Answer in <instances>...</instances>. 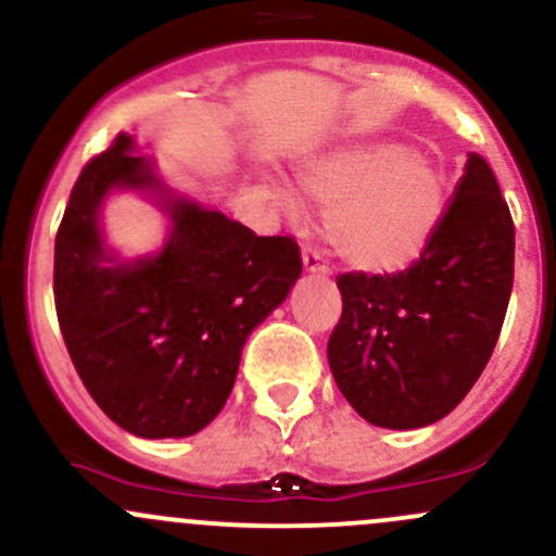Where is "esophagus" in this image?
Masks as SVG:
<instances>
[{
    "label": "esophagus",
    "mask_w": 556,
    "mask_h": 556,
    "mask_svg": "<svg viewBox=\"0 0 556 556\" xmlns=\"http://www.w3.org/2000/svg\"><path fill=\"white\" fill-rule=\"evenodd\" d=\"M303 271L317 274V277H330V266H327L323 255L312 248H303Z\"/></svg>",
    "instance_id": "1"
}]
</instances>
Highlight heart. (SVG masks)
<instances>
[{
  "mask_svg": "<svg viewBox=\"0 0 556 556\" xmlns=\"http://www.w3.org/2000/svg\"><path fill=\"white\" fill-rule=\"evenodd\" d=\"M298 186L327 210L325 239L343 266L370 277L410 268L434 239L447 204L437 160L400 140H362L306 162Z\"/></svg>",
  "mask_w": 556,
  "mask_h": 556,
  "instance_id": "1",
  "label": "heart"
}]
</instances>
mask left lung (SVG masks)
<instances>
[{
    "mask_svg": "<svg viewBox=\"0 0 556 556\" xmlns=\"http://www.w3.org/2000/svg\"><path fill=\"white\" fill-rule=\"evenodd\" d=\"M514 224L498 180L469 154L426 253L389 277L341 274L327 343L338 389L367 424L420 429L482 376L509 306Z\"/></svg>",
    "mask_w": 556,
    "mask_h": 556,
    "instance_id": "8db88e82",
    "label": "left lung"
}]
</instances>
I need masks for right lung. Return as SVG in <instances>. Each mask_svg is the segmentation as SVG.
<instances>
[{"label":"right lung","instance_id":"right-lung-1","mask_svg":"<svg viewBox=\"0 0 556 556\" xmlns=\"http://www.w3.org/2000/svg\"><path fill=\"white\" fill-rule=\"evenodd\" d=\"M122 132L74 184L55 237V308L81 383L143 440H178L220 413L250 332L301 277L290 237H258L180 194ZM114 193H138L168 220L154 254L122 256L102 229Z\"/></svg>","mask_w":556,"mask_h":556}]
</instances>
